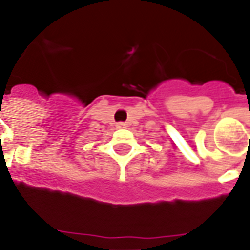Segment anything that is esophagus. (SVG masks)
I'll list each match as a JSON object with an SVG mask.
<instances>
[{
	"label": "esophagus",
	"instance_id": "1",
	"mask_svg": "<svg viewBox=\"0 0 250 250\" xmlns=\"http://www.w3.org/2000/svg\"><path fill=\"white\" fill-rule=\"evenodd\" d=\"M117 127H118V128H125V123H123V122H119L118 125H117Z\"/></svg>",
	"mask_w": 250,
	"mask_h": 250
}]
</instances>
